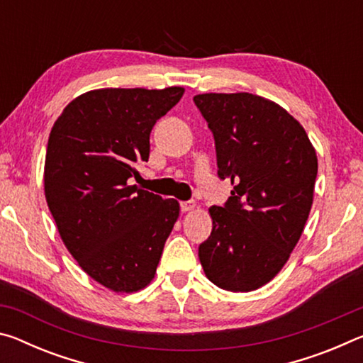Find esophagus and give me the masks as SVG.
I'll list each match as a JSON object with an SVG mask.
<instances>
[{"label":"esophagus","instance_id":"1","mask_svg":"<svg viewBox=\"0 0 363 363\" xmlns=\"http://www.w3.org/2000/svg\"><path fill=\"white\" fill-rule=\"evenodd\" d=\"M195 201H181V211L182 213H187V211H192V210H195Z\"/></svg>","mask_w":363,"mask_h":363}]
</instances>
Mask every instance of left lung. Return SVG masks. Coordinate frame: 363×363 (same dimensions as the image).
Segmentation results:
<instances>
[{
  "label": "left lung",
  "mask_w": 363,
  "mask_h": 363,
  "mask_svg": "<svg viewBox=\"0 0 363 363\" xmlns=\"http://www.w3.org/2000/svg\"><path fill=\"white\" fill-rule=\"evenodd\" d=\"M214 138L218 176L233 190L211 206L199 247L206 277L227 291H253L277 275L309 218L317 155L304 128L279 104L250 93L199 94Z\"/></svg>",
  "instance_id": "8db88e82"
}]
</instances>
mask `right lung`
I'll list each match as a JSON object with an SVG mask.
<instances>
[{
  "instance_id": "add662e5",
  "label": "right lung",
  "mask_w": 363,
  "mask_h": 363,
  "mask_svg": "<svg viewBox=\"0 0 363 363\" xmlns=\"http://www.w3.org/2000/svg\"><path fill=\"white\" fill-rule=\"evenodd\" d=\"M184 88H106L73 99L54 123L45 162V195L60 238L91 279L116 293L155 277L179 203L128 181L150 153L157 120Z\"/></svg>"
}]
</instances>
